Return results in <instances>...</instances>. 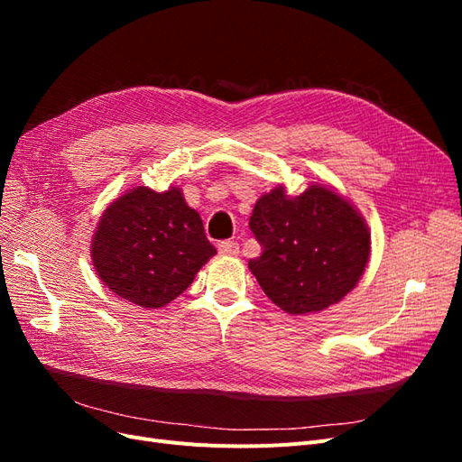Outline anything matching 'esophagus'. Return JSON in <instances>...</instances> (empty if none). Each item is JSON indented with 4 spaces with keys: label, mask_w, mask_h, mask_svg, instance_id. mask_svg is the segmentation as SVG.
Returning <instances> with one entry per match:
<instances>
[{
    "label": "esophagus",
    "mask_w": 462,
    "mask_h": 462,
    "mask_svg": "<svg viewBox=\"0 0 462 462\" xmlns=\"http://www.w3.org/2000/svg\"><path fill=\"white\" fill-rule=\"evenodd\" d=\"M217 250H219V254H239V245H236L235 241H221L217 245Z\"/></svg>",
    "instance_id": "34e87169"
}]
</instances>
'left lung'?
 Instances as JSON below:
<instances>
[{
	"instance_id": "8db88e82",
	"label": "left lung",
	"mask_w": 462,
	"mask_h": 462,
	"mask_svg": "<svg viewBox=\"0 0 462 462\" xmlns=\"http://www.w3.org/2000/svg\"><path fill=\"white\" fill-rule=\"evenodd\" d=\"M250 231L262 254L248 262L262 291L289 314H312L351 292L370 258V231L356 208L312 185L289 197L279 185L258 199Z\"/></svg>"
}]
</instances>
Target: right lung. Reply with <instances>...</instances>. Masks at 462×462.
I'll return each instance as SVG.
<instances>
[{
  "label": "right lung",
  "mask_w": 462,
  "mask_h": 462,
  "mask_svg": "<svg viewBox=\"0 0 462 462\" xmlns=\"http://www.w3.org/2000/svg\"><path fill=\"white\" fill-rule=\"evenodd\" d=\"M90 254L97 277L117 297L162 309L192 283L216 248L177 187H136L107 206Z\"/></svg>",
  "instance_id": "add662e5"
}]
</instances>
